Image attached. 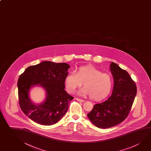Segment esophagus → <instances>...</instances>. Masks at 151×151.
Here are the masks:
<instances>
[{
  "mask_svg": "<svg viewBox=\"0 0 151 151\" xmlns=\"http://www.w3.org/2000/svg\"><path fill=\"white\" fill-rule=\"evenodd\" d=\"M75 99H76L77 101L81 102H84L85 101L84 100H82V99H78V98H76Z\"/></svg>",
  "mask_w": 151,
  "mask_h": 151,
  "instance_id": "obj_1",
  "label": "esophagus"
}]
</instances>
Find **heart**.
<instances>
[{
  "label": "heart",
  "instance_id": "b5f03b06",
  "mask_svg": "<svg viewBox=\"0 0 151 151\" xmlns=\"http://www.w3.org/2000/svg\"><path fill=\"white\" fill-rule=\"evenodd\" d=\"M82 83L84 87L78 91L79 95L90 96L95 101L106 98L113 87V79L110 75L91 66L79 67L75 73L70 72L65 78V88L69 93L74 92Z\"/></svg>",
  "mask_w": 151,
  "mask_h": 151
}]
</instances>
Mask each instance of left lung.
Returning a JSON list of instances; mask_svg holds the SVG:
<instances>
[{
	"label": "left lung",
	"instance_id": "left-lung-1",
	"mask_svg": "<svg viewBox=\"0 0 151 151\" xmlns=\"http://www.w3.org/2000/svg\"><path fill=\"white\" fill-rule=\"evenodd\" d=\"M110 70L114 79L111 96L102 103L95 104L87 116L99 128H109L119 124L129 114L137 93L135 82L129 74L113 62Z\"/></svg>",
	"mask_w": 151,
	"mask_h": 151
}]
</instances>
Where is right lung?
Returning <instances> with one entry per match:
<instances>
[{
	"mask_svg": "<svg viewBox=\"0 0 151 151\" xmlns=\"http://www.w3.org/2000/svg\"><path fill=\"white\" fill-rule=\"evenodd\" d=\"M70 68L66 63L45 61L27 67L17 83L19 104L25 114L37 124H55L66 113L74 98L65 91V78ZM40 84L47 92L45 101L37 106L28 96L30 87Z\"/></svg>",
	"mask_w": 151,
	"mask_h": 151,
	"instance_id": "add662e5",
	"label": "right lung"
}]
</instances>
